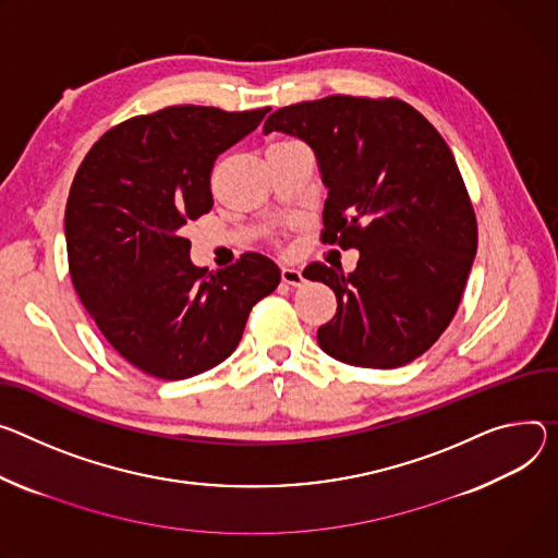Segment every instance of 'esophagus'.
<instances>
[{
    "mask_svg": "<svg viewBox=\"0 0 558 558\" xmlns=\"http://www.w3.org/2000/svg\"><path fill=\"white\" fill-rule=\"evenodd\" d=\"M280 276H282V282L291 284V287H300L302 282H305V278H302V271L295 269V267H282Z\"/></svg>",
    "mask_w": 558,
    "mask_h": 558,
    "instance_id": "1",
    "label": "esophagus"
}]
</instances>
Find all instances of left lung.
<instances>
[{
    "instance_id": "obj_1",
    "label": "left lung",
    "mask_w": 558,
    "mask_h": 558,
    "mask_svg": "<svg viewBox=\"0 0 558 558\" xmlns=\"http://www.w3.org/2000/svg\"><path fill=\"white\" fill-rule=\"evenodd\" d=\"M307 142L327 199L323 242L359 248L356 269L312 263L302 276L333 289L318 329L331 359L393 369L425 353L451 323L476 256L478 229L440 133L408 102L329 95L271 113L265 133Z\"/></svg>"
}]
</instances>
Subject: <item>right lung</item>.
Returning a JSON list of instances; mask_svg holds the SVG:
<instances>
[{"label": "right lung", "instance_id": "right-lung-1", "mask_svg": "<svg viewBox=\"0 0 558 558\" xmlns=\"http://www.w3.org/2000/svg\"><path fill=\"white\" fill-rule=\"evenodd\" d=\"M269 109L169 107L99 137L71 184L64 233L73 287L99 331L140 372L182 380L235 351L258 300L280 284L260 253L191 263L182 227L214 207L211 169Z\"/></svg>", "mask_w": 558, "mask_h": 558}]
</instances>
